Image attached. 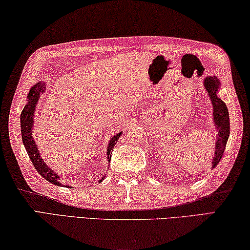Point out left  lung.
<instances>
[{
    "instance_id": "obj_1",
    "label": "left lung",
    "mask_w": 250,
    "mask_h": 250,
    "mask_svg": "<svg viewBox=\"0 0 250 250\" xmlns=\"http://www.w3.org/2000/svg\"><path fill=\"white\" fill-rule=\"evenodd\" d=\"M221 83L216 77H208L204 80V86L209 95V99L213 104V117L214 124L217 128V143L215 145V155L213 158L212 168L215 167L221 161L223 154H224L227 139L229 137V114L226 104L217 96V90Z\"/></svg>"
}]
</instances>
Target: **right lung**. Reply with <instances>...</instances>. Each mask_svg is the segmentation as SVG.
<instances>
[{"mask_svg": "<svg viewBox=\"0 0 250 250\" xmlns=\"http://www.w3.org/2000/svg\"><path fill=\"white\" fill-rule=\"evenodd\" d=\"M43 91H45V83L43 82L36 83V84H35L29 91V94L27 98L28 102L25 105L23 111H21V141H23V144L26 148V151H27V154L29 156L30 160H32L35 169L37 170L39 174H41L43 179H46L48 182H50L51 185L61 186L59 182L58 174H56L49 167H48V166L45 164V161L42 160L41 155H39L37 146H36V144H35V141H34L33 135H32L33 123H34L33 117H34L35 108H36L39 96H41V93ZM121 135H122V133H118L111 139V142H109L108 148H107V161L111 160L113 148H114V146H115L117 139L120 138ZM102 180H100V182Z\"/></svg>", "mask_w": 250, "mask_h": 250, "instance_id": "right-lung-1", "label": "right lung"}]
</instances>
